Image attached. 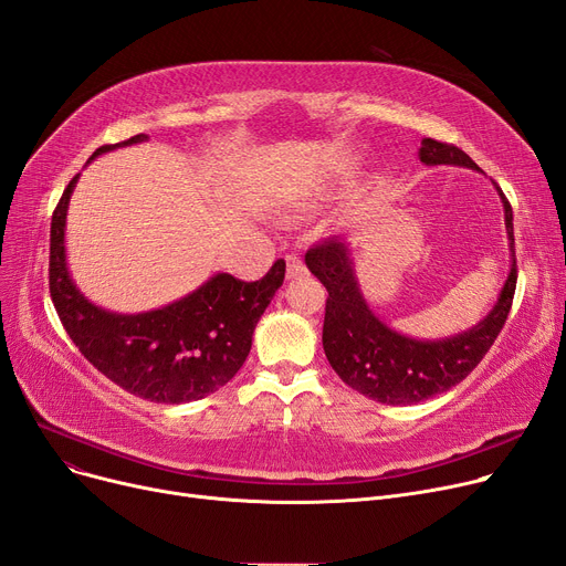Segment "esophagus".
Wrapping results in <instances>:
<instances>
[{
	"label": "esophagus",
	"mask_w": 566,
	"mask_h": 566,
	"mask_svg": "<svg viewBox=\"0 0 566 566\" xmlns=\"http://www.w3.org/2000/svg\"><path fill=\"white\" fill-rule=\"evenodd\" d=\"M305 273H307V268H305V263L301 261V256L289 254V256H286V277H289V280H298V277H303Z\"/></svg>",
	"instance_id": "obj_1"
}]
</instances>
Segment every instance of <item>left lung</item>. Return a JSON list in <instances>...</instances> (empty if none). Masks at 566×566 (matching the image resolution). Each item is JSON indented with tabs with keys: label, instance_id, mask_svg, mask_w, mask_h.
Wrapping results in <instances>:
<instances>
[{
	"label": "left lung",
	"instance_id": "1",
	"mask_svg": "<svg viewBox=\"0 0 566 566\" xmlns=\"http://www.w3.org/2000/svg\"><path fill=\"white\" fill-rule=\"evenodd\" d=\"M419 159L426 166H460L481 170L472 157L455 145L423 138ZM495 185V182H493ZM504 206L511 268L495 305L479 324L462 333L419 339L392 331L367 305L352 259L347 238H326L305 254L314 277L328 291L324 316V352L337 377L381 405H413L460 384L493 347L509 316L515 291L513 212L502 189L495 185Z\"/></svg>",
	"mask_w": 566,
	"mask_h": 566
}]
</instances>
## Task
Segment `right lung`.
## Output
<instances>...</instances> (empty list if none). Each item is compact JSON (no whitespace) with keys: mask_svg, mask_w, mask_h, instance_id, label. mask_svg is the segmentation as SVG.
<instances>
[{"mask_svg":"<svg viewBox=\"0 0 566 566\" xmlns=\"http://www.w3.org/2000/svg\"><path fill=\"white\" fill-rule=\"evenodd\" d=\"M143 140L147 136L138 134L104 145L90 161ZM78 178L66 185L51 224V296L78 352L113 384L150 402L201 400L229 384L252 349L254 328L284 282L286 263L275 261L259 282L217 273L180 301L150 312L104 310L85 298L66 263V212Z\"/></svg>","mask_w":566,"mask_h":566,"instance_id":"right-lung-1","label":"right lung"}]
</instances>
